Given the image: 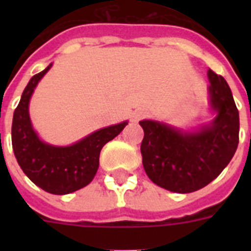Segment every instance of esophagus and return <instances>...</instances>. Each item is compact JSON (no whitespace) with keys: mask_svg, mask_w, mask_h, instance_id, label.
Here are the masks:
<instances>
[{"mask_svg":"<svg viewBox=\"0 0 251 251\" xmlns=\"http://www.w3.org/2000/svg\"><path fill=\"white\" fill-rule=\"evenodd\" d=\"M145 117H146V112L143 109L134 110L133 114H131V120H133L134 122L141 121L142 118H145Z\"/></svg>","mask_w":251,"mask_h":251,"instance_id":"obj_1","label":"esophagus"}]
</instances>
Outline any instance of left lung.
Masks as SVG:
<instances>
[{
  "label": "left lung",
  "instance_id": "left-lung-1",
  "mask_svg": "<svg viewBox=\"0 0 251 251\" xmlns=\"http://www.w3.org/2000/svg\"><path fill=\"white\" fill-rule=\"evenodd\" d=\"M210 104L216 117L197 131H181L143 120L142 163L150 179L173 193H193L214 181L229 164L238 146L240 116L226 80L212 70Z\"/></svg>",
  "mask_w": 251,
  "mask_h": 251
}]
</instances>
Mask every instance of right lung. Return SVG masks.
<instances>
[{"label": "right lung", "instance_id": "obj_1", "mask_svg": "<svg viewBox=\"0 0 251 251\" xmlns=\"http://www.w3.org/2000/svg\"><path fill=\"white\" fill-rule=\"evenodd\" d=\"M50 68L52 64L35 74L25 86L21 101L14 110L11 143L18 164L36 186L50 194L64 195L79 190L94 179L100 151L105 143L121 133L127 121L98 130L66 147L41 141L31 125L28 104L35 87Z\"/></svg>", "mask_w": 251, "mask_h": 251}]
</instances>
